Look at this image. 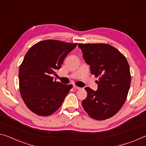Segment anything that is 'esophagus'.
<instances>
[{
  "mask_svg": "<svg viewBox=\"0 0 146 146\" xmlns=\"http://www.w3.org/2000/svg\"><path fill=\"white\" fill-rule=\"evenodd\" d=\"M73 88L74 89H80V87H77V86H76V85H73Z\"/></svg>",
  "mask_w": 146,
  "mask_h": 146,
  "instance_id": "34e87169",
  "label": "esophagus"
}]
</instances>
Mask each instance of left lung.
<instances>
[{
  "mask_svg": "<svg viewBox=\"0 0 146 146\" xmlns=\"http://www.w3.org/2000/svg\"><path fill=\"white\" fill-rule=\"evenodd\" d=\"M83 58L90 65V73L99 77L98 90L86 87L87 96L82 106L90 117L96 120L111 118L125 102L131 76L125 57L108 44H78Z\"/></svg>",
  "mask_w": 146,
  "mask_h": 146,
  "instance_id": "1",
  "label": "left lung"
}]
</instances>
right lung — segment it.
I'll use <instances>...</instances> for the list:
<instances>
[{"instance_id":"1","label":"right lung","mask_w":146,"mask_h":146,"mask_svg":"<svg viewBox=\"0 0 146 146\" xmlns=\"http://www.w3.org/2000/svg\"><path fill=\"white\" fill-rule=\"evenodd\" d=\"M77 44L44 40L33 45L26 54L19 66V90L26 107L33 113L47 116L61 106L72 85L54 81L52 75Z\"/></svg>"}]
</instances>
